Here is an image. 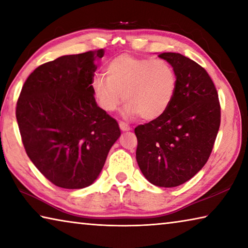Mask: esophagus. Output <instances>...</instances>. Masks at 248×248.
Listing matches in <instances>:
<instances>
[{"label": "esophagus", "instance_id": "obj_1", "mask_svg": "<svg viewBox=\"0 0 248 248\" xmlns=\"http://www.w3.org/2000/svg\"><path fill=\"white\" fill-rule=\"evenodd\" d=\"M119 127L121 129V131H129V130H131V128H130L125 123H119Z\"/></svg>", "mask_w": 248, "mask_h": 248}]
</instances>
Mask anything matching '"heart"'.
<instances>
[{
  "mask_svg": "<svg viewBox=\"0 0 248 248\" xmlns=\"http://www.w3.org/2000/svg\"><path fill=\"white\" fill-rule=\"evenodd\" d=\"M105 72L106 77L95 74L91 82L94 97L104 111H115L124 99L125 118L141 116L144 120H155L173 103L177 77L169 61L123 53L108 62Z\"/></svg>",
  "mask_w": 248,
  "mask_h": 248,
  "instance_id": "b5f03b06",
  "label": "heart"
}]
</instances>
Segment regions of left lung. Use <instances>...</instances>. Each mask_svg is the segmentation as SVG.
I'll return each mask as SVG.
<instances>
[{
	"mask_svg": "<svg viewBox=\"0 0 248 248\" xmlns=\"http://www.w3.org/2000/svg\"><path fill=\"white\" fill-rule=\"evenodd\" d=\"M177 77L173 103L161 118L134 129L137 162L157 187H176L202 169L220 128L221 110L215 84L202 66L180 53L158 56Z\"/></svg>",
	"mask_w": 248,
	"mask_h": 248,
	"instance_id": "1",
	"label": "left lung"
}]
</instances>
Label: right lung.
I'll return each instance as SVG.
<instances>
[{"instance_id":"1","label":"right lung","mask_w":248,"mask_h":248,"mask_svg":"<svg viewBox=\"0 0 248 248\" xmlns=\"http://www.w3.org/2000/svg\"><path fill=\"white\" fill-rule=\"evenodd\" d=\"M103 56L100 49L38 66L17 100L16 119L28 157L46 178L65 189L91 186L121 134L91 89L95 61Z\"/></svg>"}]
</instances>
